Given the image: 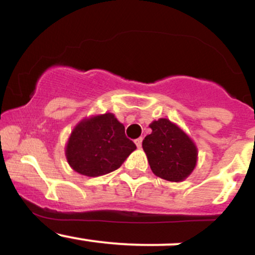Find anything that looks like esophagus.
Instances as JSON below:
<instances>
[{
	"mask_svg": "<svg viewBox=\"0 0 255 255\" xmlns=\"http://www.w3.org/2000/svg\"><path fill=\"white\" fill-rule=\"evenodd\" d=\"M135 145H136V147H141V145H142V137H137V139H135Z\"/></svg>",
	"mask_w": 255,
	"mask_h": 255,
	"instance_id": "esophagus-1",
	"label": "esophagus"
}]
</instances>
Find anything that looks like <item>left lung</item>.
Returning a JSON list of instances; mask_svg holds the SVG:
<instances>
[{"instance_id": "obj_1", "label": "left lung", "mask_w": 255, "mask_h": 255, "mask_svg": "<svg viewBox=\"0 0 255 255\" xmlns=\"http://www.w3.org/2000/svg\"><path fill=\"white\" fill-rule=\"evenodd\" d=\"M152 133L142 140L151 170L168 181H182L197 164V147L183 130L169 120L159 119L150 125Z\"/></svg>"}]
</instances>
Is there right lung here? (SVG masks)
Wrapping results in <instances>:
<instances>
[{
	"mask_svg": "<svg viewBox=\"0 0 255 255\" xmlns=\"http://www.w3.org/2000/svg\"><path fill=\"white\" fill-rule=\"evenodd\" d=\"M135 148L126 136L125 126L108 113L84 120L74 128L66 156L75 171L96 177L119 169Z\"/></svg>",
	"mask_w": 255,
	"mask_h": 255,
	"instance_id": "add662e5",
	"label": "right lung"
}]
</instances>
